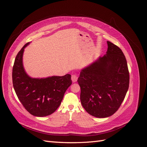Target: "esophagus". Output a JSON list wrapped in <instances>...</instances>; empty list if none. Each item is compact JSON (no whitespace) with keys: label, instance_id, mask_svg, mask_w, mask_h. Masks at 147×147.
I'll return each instance as SVG.
<instances>
[{"label":"esophagus","instance_id":"obj_1","mask_svg":"<svg viewBox=\"0 0 147 147\" xmlns=\"http://www.w3.org/2000/svg\"><path fill=\"white\" fill-rule=\"evenodd\" d=\"M71 78H72V81L74 83V82H76L77 81L78 77H77V75H72Z\"/></svg>","mask_w":147,"mask_h":147}]
</instances>
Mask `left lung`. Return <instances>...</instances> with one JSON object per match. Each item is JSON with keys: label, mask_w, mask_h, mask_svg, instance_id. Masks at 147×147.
<instances>
[{"label": "left lung", "mask_w": 147, "mask_h": 147, "mask_svg": "<svg viewBox=\"0 0 147 147\" xmlns=\"http://www.w3.org/2000/svg\"><path fill=\"white\" fill-rule=\"evenodd\" d=\"M106 54L81 70L78 83L80 100L86 112L103 118L117 112L129 84L127 61L118 47L107 41Z\"/></svg>", "instance_id": "left-lung-1"}]
</instances>
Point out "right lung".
<instances>
[{"label": "right lung", "instance_id": "add662e5", "mask_svg": "<svg viewBox=\"0 0 147 147\" xmlns=\"http://www.w3.org/2000/svg\"><path fill=\"white\" fill-rule=\"evenodd\" d=\"M26 43L16 56L13 67V88L20 101L31 115L43 117L59 107L64 93L72 84L70 74L47 78H32L26 73L23 63Z\"/></svg>", "mask_w": 147, "mask_h": 147}]
</instances>
